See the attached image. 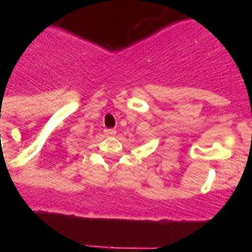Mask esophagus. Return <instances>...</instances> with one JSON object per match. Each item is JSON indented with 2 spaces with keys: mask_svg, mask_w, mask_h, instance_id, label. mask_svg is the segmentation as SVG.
Returning a JSON list of instances; mask_svg holds the SVG:
<instances>
[{
  "mask_svg": "<svg viewBox=\"0 0 252 252\" xmlns=\"http://www.w3.org/2000/svg\"><path fill=\"white\" fill-rule=\"evenodd\" d=\"M104 132H106V135H110V136H113V135H116L115 128H106V130H104Z\"/></svg>",
  "mask_w": 252,
  "mask_h": 252,
  "instance_id": "obj_1",
  "label": "esophagus"
}]
</instances>
